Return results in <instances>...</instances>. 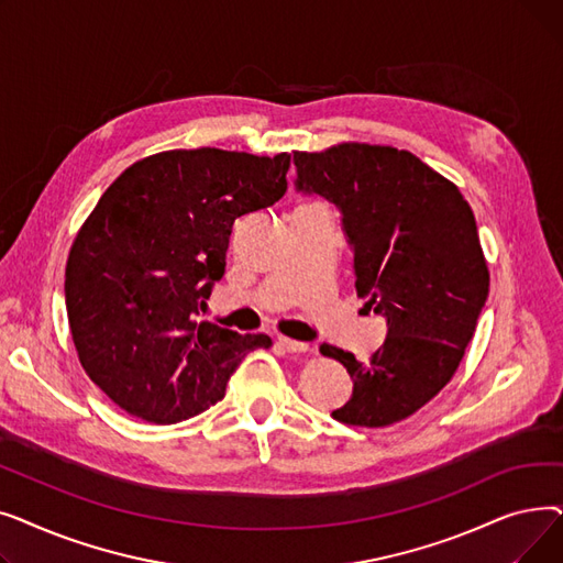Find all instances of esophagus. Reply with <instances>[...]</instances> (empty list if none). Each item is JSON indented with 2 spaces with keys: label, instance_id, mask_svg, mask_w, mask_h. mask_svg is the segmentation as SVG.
I'll return each mask as SVG.
<instances>
[{
  "label": "esophagus",
  "instance_id": "34e87169",
  "mask_svg": "<svg viewBox=\"0 0 563 563\" xmlns=\"http://www.w3.org/2000/svg\"><path fill=\"white\" fill-rule=\"evenodd\" d=\"M276 346H280L283 351H289V353H303V351H308V344H306V342L289 340V338H283V335L276 338Z\"/></svg>",
  "mask_w": 563,
  "mask_h": 563
}]
</instances>
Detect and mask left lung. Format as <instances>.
I'll return each instance as SVG.
<instances>
[{
	"label": "left lung",
	"mask_w": 563,
	"mask_h": 563,
	"mask_svg": "<svg viewBox=\"0 0 563 563\" xmlns=\"http://www.w3.org/2000/svg\"><path fill=\"white\" fill-rule=\"evenodd\" d=\"M297 191L342 212L358 297L388 323L369 361L321 344L353 393L331 416L351 427H390L431 401L454 376L488 299V266L467 200L408 151L340 143L294 153Z\"/></svg>",
	"instance_id": "1"
}]
</instances>
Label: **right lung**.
I'll list each match as a JSON object with an SVG mask.
<instances>
[{
    "label": "right lung",
    "instance_id": "1",
    "mask_svg": "<svg viewBox=\"0 0 563 563\" xmlns=\"http://www.w3.org/2000/svg\"><path fill=\"white\" fill-rule=\"evenodd\" d=\"M289 155L219 147L168 151L132 164L102 194L66 264V310L77 356L130 416L189 420L269 335H240L198 312L225 274L234 221L278 202Z\"/></svg>",
    "mask_w": 563,
    "mask_h": 563
}]
</instances>
